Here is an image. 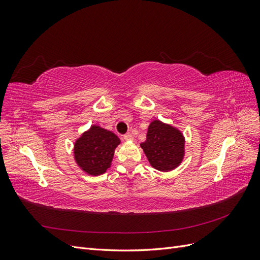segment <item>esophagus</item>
Wrapping results in <instances>:
<instances>
[{"label": "esophagus", "mask_w": 260, "mask_h": 260, "mask_svg": "<svg viewBox=\"0 0 260 260\" xmlns=\"http://www.w3.org/2000/svg\"><path fill=\"white\" fill-rule=\"evenodd\" d=\"M123 139L124 140H132L133 137L130 132H128V133H125V135H123Z\"/></svg>", "instance_id": "obj_1"}]
</instances>
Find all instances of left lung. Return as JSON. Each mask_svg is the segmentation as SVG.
Segmentation results:
<instances>
[{
    "mask_svg": "<svg viewBox=\"0 0 260 260\" xmlns=\"http://www.w3.org/2000/svg\"><path fill=\"white\" fill-rule=\"evenodd\" d=\"M141 147L154 168L169 171L182 160L184 139L180 131L171 125L154 120L149 124L146 140L141 143Z\"/></svg>",
    "mask_w": 260,
    "mask_h": 260,
    "instance_id": "8db88e82",
    "label": "left lung"
}]
</instances>
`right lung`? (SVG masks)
Wrapping results in <instances>:
<instances>
[{
  "label": "right lung",
  "instance_id": "1",
  "mask_svg": "<svg viewBox=\"0 0 260 260\" xmlns=\"http://www.w3.org/2000/svg\"><path fill=\"white\" fill-rule=\"evenodd\" d=\"M120 143L113 132L92 125L75 144L77 164L92 176L102 175L109 168L116 146Z\"/></svg>",
  "mask_w": 260,
  "mask_h": 260
}]
</instances>
